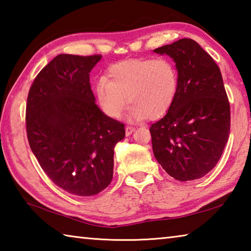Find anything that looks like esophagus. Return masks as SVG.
Instances as JSON below:
<instances>
[{"mask_svg":"<svg viewBox=\"0 0 251 251\" xmlns=\"http://www.w3.org/2000/svg\"><path fill=\"white\" fill-rule=\"evenodd\" d=\"M133 131H134V127H131V126H126L125 127L126 136H129L131 133H133Z\"/></svg>","mask_w":251,"mask_h":251,"instance_id":"1","label":"esophagus"}]
</instances>
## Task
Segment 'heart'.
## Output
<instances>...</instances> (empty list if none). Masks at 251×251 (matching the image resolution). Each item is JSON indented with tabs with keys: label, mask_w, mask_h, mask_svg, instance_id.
Listing matches in <instances>:
<instances>
[{
	"label": "heart",
	"mask_w": 251,
	"mask_h": 251,
	"mask_svg": "<svg viewBox=\"0 0 251 251\" xmlns=\"http://www.w3.org/2000/svg\"><path fill=\"white\" fill-rule=\"evenodd\" d=\"M178 90L179 73L175 62L158 57L126 59L110 65L105 78L96 84L95 94L106 116L118 118L129 103V120L143 121L167 114Z\"/></svg>",
	"instance_id": "obj_1"
}]
</instances>
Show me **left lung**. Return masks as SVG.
<instances>
[{"mask_svg":"<svg viewBox=\"0 0 251 251\" xmlns=\"http://www.w3.org/2000/svg\"><path fill=\"white\" fill-rule=\"evenodd\" d=\"M176 63L179 90L150 131L154 156L169 176L187 181L209 173L230 131V105L218 65L197 42L181 39L154 50Z\"/></svg>","mask_w":251,"mask_h":251,"instance_id":"8db88e82","label":"left lung"}]
</instances>
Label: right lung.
Listing matches in <instances>:
<instances>
[{"mask_svg":"<svg viewBox=\"0 0 251 251\" xmlns=\"http://www.w3.org/2000/svg\"><path fill=\"white\" fill-rule=\"evenodd\" d=\"M100 58L57 55L27 95L29 147L50 179L76 196H93L110 184L114 148L125 136V125L95 104L90 72Z\"/></svg>","mask_w":251,"mask_h":251,"instance_id":"add662e5","label":"right lung"}]
</instances>
